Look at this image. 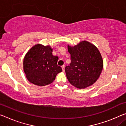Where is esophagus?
I'll list each match as a JSON object with an SVG mask.
<instances>
[{
	"label": "esophagus",
	"mask_w": 126,
	"mask_h": 126,
	"mask_svg": "<svg viewBox=\"0 0 126 126\" xmlns=\"http://www.w3.org/2000/svg\"><path fill=\"white\" fill-rule=\"evenodd\" d=\"M65 65H63L62 66V69H63V71H65Z\"/></svg>",
	"instance_id": "1"
}]
</instances>
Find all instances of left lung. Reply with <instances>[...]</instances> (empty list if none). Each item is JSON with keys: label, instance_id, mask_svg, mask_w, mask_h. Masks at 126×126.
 I'll use <instances>...</instances> for the list:
<instances>
[{"label": "left lung", "instance_id": "left-lung-1", "mask_svg": "<svg viewBox=\"0 0 126 126\" xmlns=\"http://www.w3.org/2000/svg\"><path fill=\"white\" fill-rule=\"evenodd\" d=\"M71 63L65 67L69 82L79 89L87 88L96 82L103 68V60L95 46L86 40L71 47L67 46Z\"/></svg>", "mask_w": 126, "mask_h": 126}]
</instances>
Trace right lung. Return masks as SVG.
Segmentation results:
<instances>
[{"label": "right lung", "mask_w": 126, "mask_h": 126, "mask_svg": "<svg viewBox=\"0 0 126 126\" xmlns=\"http://www.w3.org/2000/svg\"><path fill=\"white\" fill-rule=\"evenodd\" d=\"M51 46L38 44L25 55L24 71L30 83L39 86L51 84L58 73L63 71L57 64L59 57L52 55Z\"/></svg>", "instance_id": "1"}]
</instances>
